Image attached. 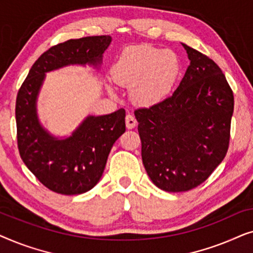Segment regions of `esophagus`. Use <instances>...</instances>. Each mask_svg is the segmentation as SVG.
I'll return each instance as SVG.
<instances>
[{"mask_svg":"<svg viewBox=\"0 0 253 253\" xmlns=\"http://www.w3.org/2000/svg\"><path fill=\"white\" fill-rule=\"evenodd\" d=\"M126 124L127 129H133V127L136 126V124H137V120L134 119L133 115H131V114H127V115L126 116Z\"/></svg>","mask_w":253,"mask_h":253,"instance_id":"esophagus-1","label":"esophagus"}]
</instances>
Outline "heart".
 I'll use <instances>...</instances> for the list:
<instances>
[{
    "label": "heart",
    "instance_id": "heart-1",
    "mask_svg": "<svg viewBox=\"0 0 253 253\" xmlns=\"http://www.w3.org/2000/svg\"><path fill=\"white\" fill-rule=\"evenodd\" d=\"M181 64L174 51L148 44L134 46L121 55L112 69L117 84L131 87V99L150 107L162 101L177 81ZM113 93V88L108 87Z\"/></svg>",
    "mask_w": 253,
    "mask_h": 253
}]
</instances>
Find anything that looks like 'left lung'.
Here are the masks:
<instances>
[{
    "mask_svg": "<svg viewBox=\"0 0 253 253\" xmlns=\"http://www.w3.org/2000/svg\"><path fill=\"white\" fill-rule=\"evenodd\" d=\"M190 64L164 101L134 112L148 177L167 192L205 182L226 157L234 95L214 61L182 43Z\"/></svg>",
    "mask_w": 253,
    "mask_h": 253,
    "instance_id": "obj_1",
    "label": "left lung"
}]
</instances>
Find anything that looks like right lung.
I'll return each instance as SVG.
<instances>
[{"mask_svg": "<svg viewBox=\"0 0 253 253\" xmlns=\"http://www.w3.org/2000/svg\"><path fill=\"white\" fill-rule=\"evenodd\" d=\"M110 42V36L86 37L49 48L32 65L17 95L20 158L46 188L56 193L81 195L94 188L114 143L126 132V110L87 115L69 136H55L38 115V98L46 74L69 65H88L100 70Z\"/></svg>", "mask_w": 253, "mask_h": 253, "instance_id": "1", "label": "right lung"}]
</instances>
